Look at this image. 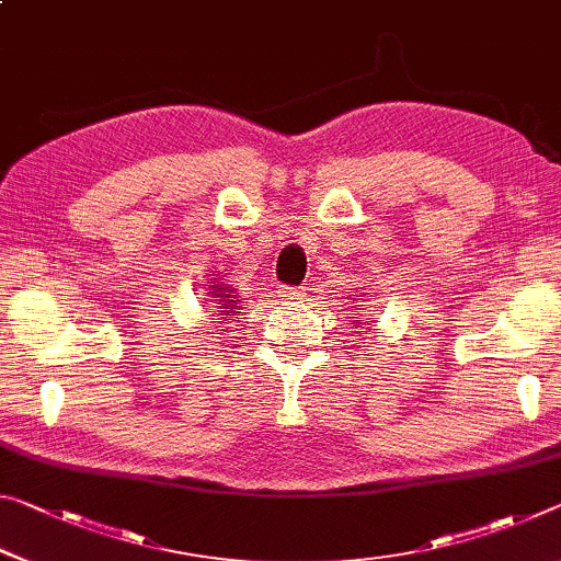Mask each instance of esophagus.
I'll return each mask as SVG.
<instances>
[{"mask_svg": "<svg viewBox=\"0 0 561 561\" xmlns=\"http://www.w3.org/2000/svg\"><path fill=\"white\" fill-rule=\"evenodd\" d=\"M279 297L291 301V299H299L301 291H299V289H291V287H282V289H279Z\"/></svg>", "mask_w": 561, "mask_h": 561, "instance_id": "1", "label": "esophagus"}]
</instances>
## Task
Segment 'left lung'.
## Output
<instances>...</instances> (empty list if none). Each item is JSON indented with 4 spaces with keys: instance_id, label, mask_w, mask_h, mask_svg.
Instances as JSON below:
<instances>
[{
    "instance_id": "obj_1",
    "label": "left lung",
    "mask_w": 561,
    "mask_h": 561,
    "mask_svg": "<svg viewBox=\"0 0 561 561\" xmlns=\"http://www.w3.org/2000/svg\"><path fill=\"white\" fill-rule=\"evenodd\" d=\"M354 297H357V295H354ZM359 307H367V305H359ZM352 324H354V329H357L359 324H367V322H364V314H357V317H352Z\"/></svg>"
}]
</instances>
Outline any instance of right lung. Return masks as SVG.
Returning a JSON list of instances; mask_svg holds the SVG:
<instances>
[{
	"mask_svg": "<svg viewBox=\"0 0 561 561\" xmlns=\"http://www.w3.org/2000/svg\"><path fill=\"white\" fill-rule=\"evenodd\" d=\"M211 301V307H217L211 317H219L221 322L229 324V322H239V319H244V307H242V299H239L237 291L229 287V284H211V289L204 291Z\"/></svg>",
	"mask_w": 561,
	"mask_h": 561,
	"instance_id": "obj_1",
	"label": "right lung"
}]
</instances>
